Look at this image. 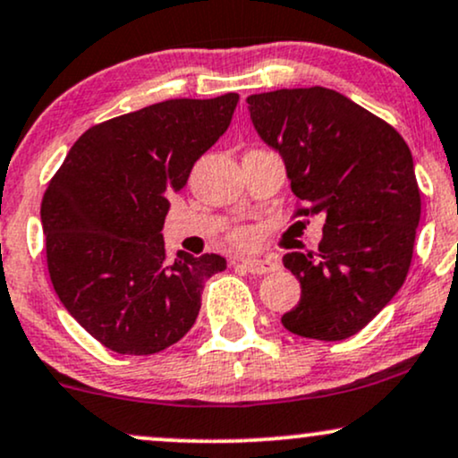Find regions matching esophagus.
Listing matches in <instances>:
<instances>
[{"label":"esophagus","instance_id":"34e87169","mask_svg":"<svg viewBox=\"0 0 458 458\" xmlns=\"http://www.w3.org/2000/svg\"><path fill=\"white\" fill-rule=\"evenodd\" d=\"M241 267L251 275H267L277 271L279 264L273 258H245V260H241Z\"/></svg>","mask_w":458,"mask_h":458}]
</instances>
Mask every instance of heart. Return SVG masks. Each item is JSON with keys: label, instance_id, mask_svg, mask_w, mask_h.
I'll return each mask as SVG.
<instances>
[{"label": "heart", "instance_id": "1", "mask_svg": "<svg viewBox=\"0 0 458 458\" xmlns=\"http://www.w3.org/2000/svg\"><path fill=\"white\" fill-rule=\"evenodd\" d=\"M236 241H239V243H247V241H250V234L239 233V234H236Z\"/></svg>", "mask_w": 458, "mask_h": 458}]
</instances>
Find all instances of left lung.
Listing matches in <instances>:
<instances>
[{"label": "left lung", "instance_id": "obj_1", "mask_svg": "<svg viewBox=\"0 0 458 458\" xmlns=\"http://www.w3.org/2000/svg\"><path fill=\"white\" fill-rule=\"evenodd\" d=\"M258 136L279 153L290 187L324 215L316 253L284 267L301 301L284 313L290 333L318 341L356 335L403 285L420 222L414 159L401 134L350 98L327 89H277L247 98Z\"/></svg>", "mask_w": 458, "mask_h": 458}]
</instances>
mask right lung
Returning <instances> with one entry per match:
<instances>
[{
  "instance_id": "1",
  "label": "right lung",
  "mask_w": 458,
  "mask_h": 458,
  "mask_svg": "<svg viewBox=\"0 0 458 458\" xmlns=\"http://www.w3.org/2000/svg\"><path fill=\"white\" fill-rule=\"evenodd\" d=\"M236 93L166 100L93 125L72 145L42 198L53 288L104 348L147 356L194 327L217 253L164 247L168 196L233 121Z\"/></svg>"
}]
</instances>
